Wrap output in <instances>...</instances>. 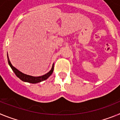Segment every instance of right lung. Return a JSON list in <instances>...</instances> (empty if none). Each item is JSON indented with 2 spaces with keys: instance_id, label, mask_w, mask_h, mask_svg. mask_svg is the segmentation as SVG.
Here are the masks:
<instances>
[{
  "instance_id": "obj_1",
  "label": "right lung",
  "mask_w": 120,
  "mask_h": 120,
  "mask_svg": "<svg viewBox=\"0 0 120 120\" xmlns=\"http://www.w3.org/2000/svg\"><path fill=\"white\" fill-rule=\"evenodd\" d=\"M8 64H9L10 67H11L12 70H13V71L14 72V73L17 76L19 77V79H20L21 80H23L24 82H29V83H38V82H41V81H43V80H45L50 76L52 74L53 71L54 69V66L53 65L52 68L51 70L50 71L49 73H47V74L43 75L42 76H39V77H34V76H29V75H25L24 73H22L21 71H20L19 70H18L17 68L14 67L12 66V65L10 61H9V59L8 58Z\"/></svg>"
}]
</instances>
